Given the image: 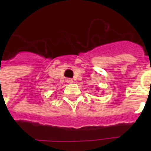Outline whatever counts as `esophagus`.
Wrapping results in <instances>:
<instances>
[{"label": "esophagus", "mask_w": 151, "mask_h": 151, "mask_svg": "<svg viewBox=\"0 0 151 151\" xmlns=\"http://www.w3.org/2000/svg\"><path fill=\"white\" fill-rule=\"evenodd\" d=\"M66 82H67V83H69V84H70V83H72L73 82V80L71 78H67L66 79Z\"/></svg>", "instance_id": "obj_1"}]
</instances>
